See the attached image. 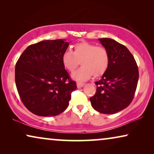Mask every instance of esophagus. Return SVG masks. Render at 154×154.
<instances>
[{"mask_svg":"<svg viewBox=\"0 0 154 154\" xmlns=\"http://www.w3.org/2000/svg\"><path fill=\"white\" fill-rule=\"evenodd\" d=\"M84 85H85V84H84V83H77V88H83V86H84Z\"/></svg>","mask_w":154,"mask_h":154,"instance_id":"obj_1","label":"esophagus"}]
</instances>
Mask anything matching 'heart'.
Listing matches in <instances>:
<instances>
[{"mask_svg": "<svg viewBox=\"0 0 154 154\" xmlns=\"http://www.w3.org/2000/svg\"><path fill=\"white\" fill-rule=\"evenodd\" d=\"M81 62L82 66L71 75L73 79L85 81L92 75L102 76L110 63L109 54L106 48L92 43L82 42L73 47V52L67 50L62 55V63L65 69L73 72Z\"/></svg>", "mask_w": 154, "mask_h": 154, "instance_id": "b5f03b06", "label": "heart"}]
</instances>
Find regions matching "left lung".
<instances>
[{"label":"left lung","instance_id":"1","mask_svg":"<svg viewBox=\"0 0 154 154\" xmlns=\"http://www.w3.org/2000/svg\"><path fill=\"white\" fill-rule=\"evenodd\" d=\"M109 54L110 63L100 81L95 82L97 92L90 98L98 112L113 114L133 100L139 79L138 67L134 57L125 45L111 38H99Z\"/></svg>","mask_w":154,"mask_h":154}]
</instances>
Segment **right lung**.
Masks as SVG:
<instances>
[{
	"label": "right lung",
	"mask_w": 154,
	"mask_h": 154,
	"mask_svg": "<svg viewBox=\"0 0 154 154\" xmlns=\"http://www.w3.org/2000/svg\"><path fill=\"white\" fill-rule=\"evenodd\" d=\"M69 43L47 40L29 45L15 66V83L21 100L39 116H54L66 110L76 89L62 63Z\"/></svg>",
	"instance_id": "obj_1"
}]
</instances>
